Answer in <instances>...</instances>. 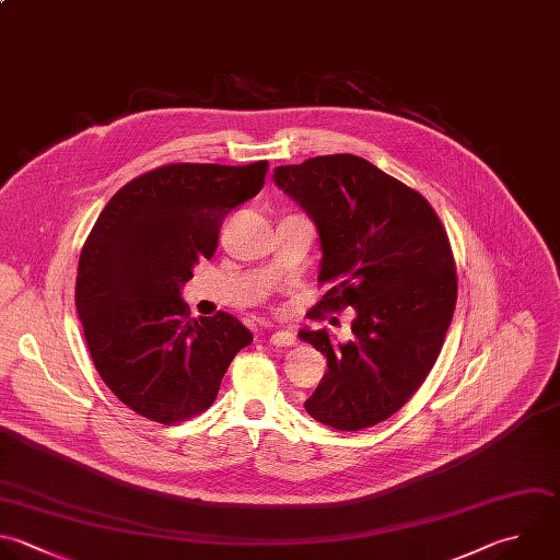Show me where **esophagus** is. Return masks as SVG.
Returning a JSON list of instances; mask_svg holds the SVG:
<instances>
[{
  "label": "esophagus",
  "mask_w": 560,
  "mask_h": 560,
  "mask_svg": "<svg viewBox=\"0 0 560 560\" xmlns=\"http://www.w3.org/2000/svg\"><path fill=\"white\" fill-rule=\"evenodd\" d=\"M269 341H271L273 346H280V348H287V346H295V343H298L295 335L289 332V330H278V332H273V335L269 337Z\"/></svg>",
  "instance_id": "34e87169"
}]
</instances>
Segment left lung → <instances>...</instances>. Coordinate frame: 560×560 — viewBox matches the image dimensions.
<instances>
[{
	"label": "left lung",
	"mask_w": 560,
	"mask_h": 560,
	"mask_svg": "<svg viewBox=\"0 0 560 560\" xmlns=\"http://www.w3.org/2000/svg\"><path fill=\"white\" fill-rule=\"evenodd\" d=\"M273 182L319 234L317 282L328 291L311 317L357 313L348 343L300 330L328 359L304 407L339 431L378 424L422 385L451 326L457 276L446 230L420 192L350 153L278 166Z\"/></svg>",
	"instance_id": "left-lung-1"
}]
</instances>
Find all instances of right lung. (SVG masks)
Instances as JSON below:
<instances>
[{
	"instance_id": "1",
	"label": "right lung",
	"mask_w": 560,
	"mask_h": 560,
	"mask_svg": "<svg viewBox=\"0 0 560 560\" xmlns=\"http://www.w3.org/2000/svg\"><path fill=\"white\" fill-rule=\"evenodd\" d=\"M267 162L168 164L122 186L79 260L77 311L105 385L136 413L173 424L203 413L238 350L230 313L190 317L182 287L212 258L230 210L265 186Z\"/></svg>"
}]
</instances>
